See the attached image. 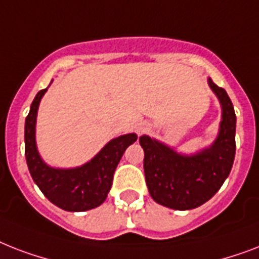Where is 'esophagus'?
I'll list each match as a JSON object with an SVG mask.
<instances>
[{"mask_svg":"<svg viewBox=\"0 0 259 259\" xmlns=\"http://www.w3.org/2000/svg\"><path fill=\"white\" fill-rule=\"evenodd\" d=\"M146 130V126H144V125H140L137 127V132H138V134H141V133H144V132H145Z\"/></svg>","mask_w":259,"mask_h":259,"instance_id":"1","label":"esophagus"}]
</instances>
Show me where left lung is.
<instances>
[{"instance_id": "8db88e82", "label": "left lung", "mask_w": 259, "mask_h": 259, "mask_svg": "<svg viewBox=\"0 0 259 259\" xmlns=\"http://www.w3.org/2000/svg\"><path fill=\"white\" fill-rule=\"evenodd\" d=\"M209 87L222 103L223 119L217 141L195 156H180L148 136L140 137L144 148V170L150 196L173 209H192L204 204L219 191L235 157L234 106L225 89L208 79Z\"/></svg>"}]
</instances>
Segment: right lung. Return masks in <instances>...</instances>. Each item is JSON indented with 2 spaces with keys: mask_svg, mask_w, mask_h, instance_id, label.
<instances>
[{
  "mask_svg": "<svg viewBox=\"0 0 259 259\" xmlns=\"http://www.w3.org/2000/svg\"><path fill=\"white\" fill-rule=\"evenodd\" d=\"M47 89L40 90L30 105L25 119V158L33 181L44 196L66 211H87L101 205L113 184L114 170L126 148L137 136L125 134L110 141L95 157L75 169H54L41 161L36 149L34 125L40 99Z\"/></svg>",
  "mask_w": 259,
  "mask_h": 259,
  "instance_id": "obj_1",
  "label": "right lung"
}]
</instances>
